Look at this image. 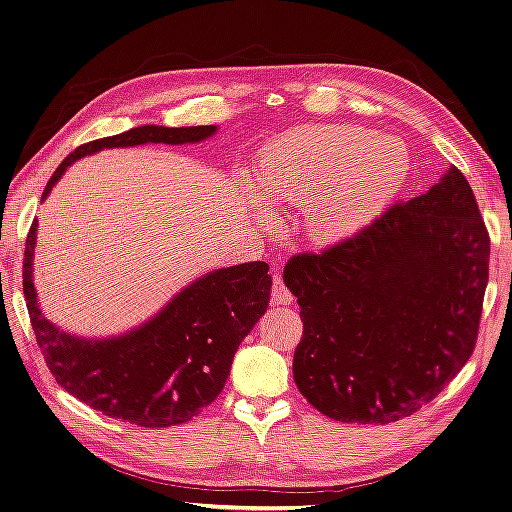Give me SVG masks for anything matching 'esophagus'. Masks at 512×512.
Instances as JSON below:
<instances>
[{
  "label": "esophagus",
  "instance_id": "esophagus-1",
  "mask_svg": "<svg viewBox=\"0 0 512 512\" xmlns=\"http://www.w3.org/2000/svg\"><path fill=\"white\" fill-rule=\"evenodd\" d=\"M294 302V294L287 289V285L283 283L281 276H274L272 279V304H291Z\"/></svg>",
  "mask_w": 512,
  "mask_h": 512
}]
</instances>
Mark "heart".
I'll use <instances>...</instances> for the list:
<instances>
[{"label":"heart","mask_w":512,"mask_h":512,"mask_svg":"<svg viewBox=\"0 0 512 512\" xmlns=\"http://www.w3.org/2000/svg\"><path fill=\"white\" fill-rule=\"evenodd\" d=\"M412 171L405 143L352 124L298 128L264 152L266 195L304 208L315 242H339L371 225Z\"/></svg>","instance_id":"heart-1"}]
</instances>
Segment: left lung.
<instances>
[{
  "label": "left lung",
  "instance_id": "left-lung-1",
  "mask_svg": "<svg viewBox=\"0 0 512 512\" xmlns=\"http://www.w3.org/2000/svg\"><path fill=\"white\" fill-rule=\"evenodd\" d=\"M489 231L450 167L321 253L285 264L302 339L296 386L341 422L388 425L431 403L470 360L489 281Z\"/></svg>",
  "mask_w": 512,
  "mask_h": 512
}]
</instances>
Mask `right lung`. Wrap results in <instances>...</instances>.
Wrapping results in <instances>:
<instances>
[{
  "label": "right lung",
  "mask_w": 512,
  "mask_h": 512,
  "mask_svg": "<svg viewBox=\"0 0 512 512\" xmlns=\"http://www.w3.org/2000/svg\"><path fill=\"white\" fill-rule=\"evenodd\" d=\"M216 126H139L83 143L68 154L45 186V199L66 167L102 148L143 143H197ZM34 221L23 259V294L36 343L55 382L96 412L139 427H173L197 416L223 390L238 345L266 313L272 276L251 261L201 276L143 326L115 339H79L42 315L32 281Z\"/></svg>",
  "instance_id": "1"
}]
</instances>
